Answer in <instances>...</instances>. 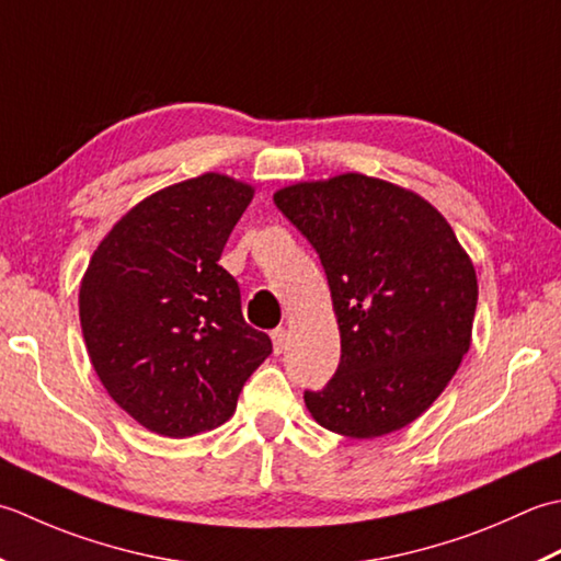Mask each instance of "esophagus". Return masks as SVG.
<instances>
[{"mask_svg": "<svg viewBox=\"0 0 561 561\" xmlns=\"http://www.w3.org/2000/svg\"><path fill=\"white\" fill-rule=\"evenodd\" d=\"M271 339H273V351L283 353L285 346H288V329H283V327L273 329V331H271Z\"/></svg>", "mask_w": 561, "mask_h": 561, "instance_id": "obj_1", "label": "esophagus"}]
</instances>
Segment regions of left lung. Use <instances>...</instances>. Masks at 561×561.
<instances>
[{
	"label": "left lung",
	"mask_w": 561,
	"mask_h": 561,
	"mask_svg": "<svg viewBox=\"0 0 561 561\" xmlns=\"http://www.w3.org/2000/svg\"><path fill=\"white\" fill-rule=\"evenodd\" d=\"M322 261L341 331L319 426L348 438L404 428L436 402L470 351L477 273L448 220L414 191L339 174L273 193Z\"/></svg>",
	"instance_id": "obj_1"
}]
</instances>
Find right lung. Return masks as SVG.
Returning <instances> with one entry per match:
<instances>
[{
    "mask_svg": "<svg viewBox=\"0 0 561 561\" xmlns=\"http://www.w3.org/2000/svg\"><path fill=\"white\" fill-rule=\"evenodd\" d=\"M254 188L201 174L152 193L113 225L79 288L91 365L123 411L167 438L213 431L273 351L242 317L217 261Z\"/></svg>",
    "mask_w": 561,
    "mask_h": 561,
    "instance_id": "add662e5",
    "label": "right lung"
}]
</instances>
